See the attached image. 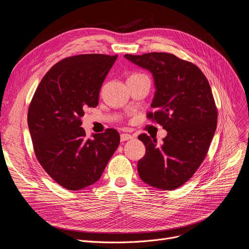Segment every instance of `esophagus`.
Returning <instances> with one entry per match:
<instances>
[{"instance_id": "34e87169", "label": "esophagus", "mask_w": 249, "mask_h": 249, "mask_svg": "<svg viewBox=\"0 0 249 249\" xmlns=\"http://www.w3.org/2000/svg\"><path fill=\"white\" fill-rule=\"evenodd\" d=\"M133 138H134V135H132V134L122 133V134L120 135V139H121V141H127V140H129V139H133Z\"/></svg>"}]
</instances>
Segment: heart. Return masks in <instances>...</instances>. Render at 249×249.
<instances>
[{"instance_id": "obj_1", "label": "heart", "mask_w": 249, "mask_h": 249, "mask_svg": "<svg viewBox=\"0 0 249 249\" xmlns=\"http://www.w3.org/2000/svg\"><path fill=\"white\" fill-rule=\"evenodd\" d=\"M142 76H146L145 74H142V73H133L132 75H130L129 78H135V77H142Z\"/></svg>"}]
</instances>
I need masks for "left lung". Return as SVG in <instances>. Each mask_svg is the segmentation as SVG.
I'll use <instances>...</instances> for the list:
<instances>
[{
  "mask_svg": "<svg viewBox=\"0 0 249 249\" xmlns=\"http://www.w3.org/2000/svg\"><path fill=\"white\" fill-rule=\"evenodd\" d=\"M124 56L152 73L156 111L147 117L167 131L160 145L146 134L138 136L146 148L139 177L153 188L175 190L197 172L210 147L218 118L211 87L197 65L172 53Z\"/></svg>",
  "mask_w": 249,
  "mask_h": 249,
  "instance_id": "8db88e82",
  "label": "left lung"
}]
</instances>
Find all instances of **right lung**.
I'll use <instances>...</instances> for the list:
<instances>
[{
    "label": "right lung",
    "mask_w": 249,
    "mask_h": 249,
    "mask_svg": "<svg viewBox=\"0 0 249 249\" xmlns=\"http://www.w3.org/2000/svg\"><path fill=\"white\" fill-rule=\"evenodd\" d=\"M117 55L80 54L54 64L38 85L28 109V127L36 158L58 185L87 188L101 178L120 143L117 130L87 138L81 118L95 108L105 77Z\"/></svg>",
    "instance_id": "add662e5"
}]
</instances>
